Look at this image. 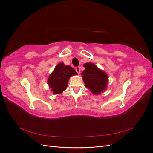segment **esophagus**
<instances>
[{
  "instance_id": "34e87169",
  "label": "esophagus",
  "mask_w": 153,
  "mask_h": 153,
  "mask_svg": "<svg viewBox=\"0 0 153 153\" xmlns=\"http://www.w3.org/2000/svg\"><path fill=\"white\" fill-rule=\"evenodd\" d=\"M75 70L78 73V74H80V67H76L75 68Z\"/></svg>"
}]
</instances>
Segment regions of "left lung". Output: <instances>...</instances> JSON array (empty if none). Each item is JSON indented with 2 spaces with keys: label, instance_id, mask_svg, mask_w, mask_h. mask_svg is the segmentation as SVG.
<instances>
[{
  "label": "left lung",
  "instance_id": "8db88e82",
  "mask_svg": "<svg viewBox=\"0 0 153 153\" xmlns=\"http://www.w3.org/2000/svg\"><path fill=\"white\" fill-rule=\"evenodd\" d=\"M84 67L85 69L82 75L85 87L94 95H99L101 92H103L107 87L108 82L106 73L91 62L85 63Z\"/></svg>",
  "mask_w": 153,
  "mask_h": 153
}]
</instances>
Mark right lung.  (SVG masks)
Wrapping results in <instances>:
<instances>
[{
	"label": "right lung",
	"mask_w": 153,
	"mask_h": 153,
	"mask_svg": "<svg viewBox=\"0 0 153 153\" xmlns=\"http://www.w3.org/2000/svg\"><path fill=\"white\" fill-rule=\"evenodd\" d=\"M76 75V71L71 66H66L63 62L58 64L48 78L51 91L54 94H61L66 89L69 78Z\"/></svg>",
	"instance_id": "right-lung-1"
}]
</instances>
